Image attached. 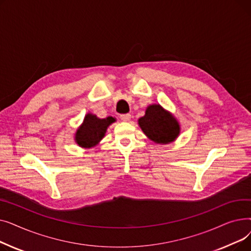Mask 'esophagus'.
Masks as SVG:
<instances>
[{"label": "esophagus", "mask_w": 251, "mask_h": 251, "mask_svg": "<svg viewBox=\"0 0 251 251\" xmlns=\"http://www.w3.org/2000/svg\"><path fill=\"white\" fill-rule=\"evenodd\" d=\"M120 118H121L122 121L127 122L131 119V115L130 114H122V115H120Z\"/></svg>", "instance_id": "34e87169"}]
</instances>
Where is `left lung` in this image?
I'll list each match as a JSON object with an SVG mask.
<instances>
[{
    "mask_svg": "<svg viewBox=\"0 0 251 251\" xmlns=\"http://www.w3.org/2000/svg\"><path fill=\"white\" fill-rule=\"evenodd\" d=\"M138 124L143 133L155 143H171L180 134L176 118L160 104L149 105L146 115L139 118Z\"/></svg>",
    "mask_w": 251,
    "mask_h": 251,
    "instance_id": "obj_1",
    "label": "left lung"
}]
</instances>
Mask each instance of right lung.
Instances as JSON below:
<instances>
[{
	"instance_id": "1",
	"label": "right lung",
	"mask_w": 251,
	"mask_h": 251,
	"mask_svg": "<svg viewBox=\"0 0 251 251\" xmlns=\"http://www.w3.org/2000/svg\"><path fill=\"white\" fill-rule=\"evenodd\" d=\"M116 121L113 117L100 119L94 114H87L84 117L83 123L79 126L75 133V141L79 147L90 149L104 137L108 127Z\"/></svg>"
}]
</instances>
